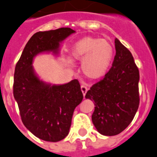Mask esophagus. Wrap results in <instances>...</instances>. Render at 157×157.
<instances>
[{
	"label": "esophagus",
	"instance_id": "esophagus-1",
	"mask_svg": "<svg viewBox=\"0 0 157 157\" xmlns=\"http://www.w3.org/2000/svg\"><path fill=\"white\" fill-rule=\"evenodd\" d=\"M81 91H82V93H83V97H85V94H86V93H87V87H86L85 85H81Z\"/></svg>",
	"mask_w": 157,
	"mask_h": 157
}]
</instances>
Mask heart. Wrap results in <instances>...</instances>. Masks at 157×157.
I'll return each mask as SVG.
<instances>
[{
    "mask_svg": "<svg viewBox=\"0 0 157 157\" xmlns=\"http://www.w3.org/2000/svg\"><path fill=\"white\" fill-rule=\"evenodd\" d=\"M115 49L106 39L85 37L76 42L70 50V58L82 61V71L90 79L103 77L112 64Z\"/></svg>",
    "mask_w": 157,
    "mask_h": 157,
    "instance_id": "obj_1",
    "label": "heart"
}]
</instances>
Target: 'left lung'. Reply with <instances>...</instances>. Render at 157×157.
Wrapping results in <instances>:
<instances>
[{
    "label": "left lung",
    "instance_id": "1",
    "mask_svg": "<svg viewBox=\"0 0 157 157\" xmlns=\"http://www.w3.org/2000/svg\"><path fill=\"white\" fill-rule=\"evenodd\" d=\"M115 53L111 69L94 83L85 98L94 102L92 121L104 136H115L128 126L139 105L140 71L131 52L115 39Z\"/></svg>",
    "mask_w": 157,
    "mask_h": 157
}]
</instances>
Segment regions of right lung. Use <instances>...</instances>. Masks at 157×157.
Here are the masks:
<instances>
[{"instance_id":"1","label":"right lung","mask_w":157,"mask_h":157,"mask_svg":"<svg viewBox=\"0 0 157 157\" xmlns=\"http://www.w3.org/2000/svg\"><path fill=\"white\" fill-rule=\"evenodd\" d=\"M74 32L70 28L36 32L15 66L13 94L21 121L32 134L45 141H60L68 135L74 109L83 96L77 80L52 86L41 81L32 61L40 52H56L59 42Z\"/></svg>"}]
</instances>
